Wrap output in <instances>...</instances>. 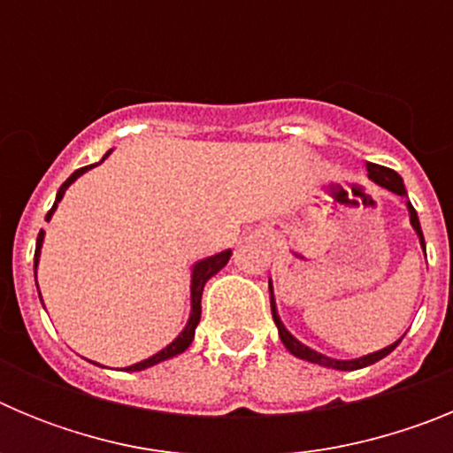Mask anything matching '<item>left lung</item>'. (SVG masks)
Here are the masks:
<instances>
[{
  "label": "left lung",
  "instance_id": "1",
  "mask_svg": "<svg viewBox=\"0 0 453 453\" xmlns=\"http://www.w3.org/2000/svg\"><path fill=\"white\" fill-rule=\"evenodd\" d=\"M367 177H370L376 186L386 188V190L395 192V195H399V197L406 199L411 226H413V231L418 234L419 247H422L424 254H426V245H424V235H422V226H419V218H418V213H415L413 203L408 202V192H406V186H403V179L399 177L397 172L390 170V167L376 165V163H367ZM270 306H272V318H274L276 329H279V338H281V342L286 345V349L290 351L292 356H297V358H303V361H308V363H315V365L331 367V370L351 372V370H361V367H367V365H374L376 361H381V358H386L388 354H392V351L397 349V345L402 342V338H403L402 335V338L395 340L392 345L383 347V349H379V351H372V354H367V356H361V358H347V361H342V358H331V356L319 354V351L311 349L308 345L299 342V340L286 329V324L281 322V318H279V311H276V299H274V290H272V279H270Z\"/></svg>",
  "mask_w": 453,
  "mask_h": 453
}]
</instances>
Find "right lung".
Returning <instances> with one entry per match:
<instances>
[{
    "label": "right lung",
    "instance_id": "add662e5",
    "mask_svg": "<svg viewBox=\"0 0 453 453\" xmlns=\"http://www.w3.org/2000/svg\"><path fill=\"white\" fill-rule=\"evenodd\" d=\"M111 154H113V150H108L99 163H92V165H86V167H81V170L72 172L70 177H67V181L63 183L61 188H58V192H56V202H54V206L50 208V213L45 215V222H50V219L54 218L56 208H58V203H61V199H63V195H65L67 188H70L72 183L77 181V179L81 177V174H86L88 170L102 165V163L106 161V158ZM42 242H45V231L40 229L38 240H35L34 274H38V263H40V251H42ZM229 258H231V250H226V251H219V254H215V256H208V258H202V261H197V263H195V265L190 267V315H188V322H186V326H183V329H181V334H179L177 338L172 340L170 345L163 347L161 351H156L154 356H150V358H145V361L134 363V365L124 367V370H127V372L147 370V367H154V365H158V363L170 361V358H174V356L183 354V351H186L188 347L192 345V338H195V329H197L199 318H202V292H203V286H206V281H208V279H211V276L218 274V272L222 270V267L226 265V263H229ZM35 286H38V279H35ZM38 295H40V290H38ZM40 302H42V297H40ZM95 365H99V363H95Z\"/></svg>",
    "mask_w": 453,
    "mask_h": 453
}]
</instances>
